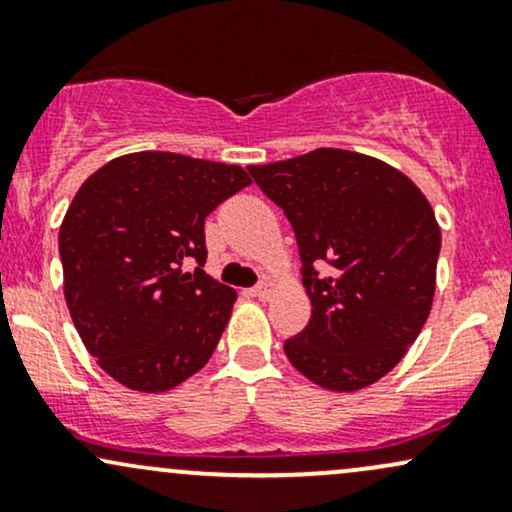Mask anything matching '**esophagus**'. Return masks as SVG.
<instances>
[{"mask_svg":"<svg viewBox=\"0 0 512 512\" xmlns=\"http://www.w3.org/2000/svg\"><path fill=\"white\" fill-rule=\"evenodd\" d=\"M272 291H274V286H272V281H260V284L255 286V289H252V293H255L257 298H260V301H267L269 296H272Z\"/></svg>","mask_w":512,"mask_h":512,"instance_id":"34e87169","label":"esophagus"}]
</instances>
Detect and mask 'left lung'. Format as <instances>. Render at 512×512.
<instances>
[{"instance_id": "obj_1", "label": "left lung", "mask_w": 512, "mask_h": 512, "mask_svg": "<svg viewBox=\"0 0 512 512\" xmlns=\"http://www.w3.org/2000/svg\"><path fill=\"white\" fill-rule=\"evenodd\" d=\"M296 233L313 313L291 366L332 392L378 383L431 315L440 226L402 170L346 149L248 166Z\"/></svg>"}]
</instances>
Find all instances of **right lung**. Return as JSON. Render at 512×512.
I'll list each match as a JSON object with an SVG mask.
<instances>
[{
	"instance_id": "obj_1",
	"label": "right lung",
	"mask_w": 512,
	"mask_h": 512,
	"mask_svg": "<svg viewBox=\"0 0 512 512\" xmlns=\"http://www.w3.org/2000/svg\"><path fill=\"white\" fill-rule=\"evenodd\" d=\"M250 182L240 166L137 151L79 187L60 226L64 301L120 385L168 392L207 366L238 296L202 269L204 219Z\"/></svg>"
}]
</instances>
